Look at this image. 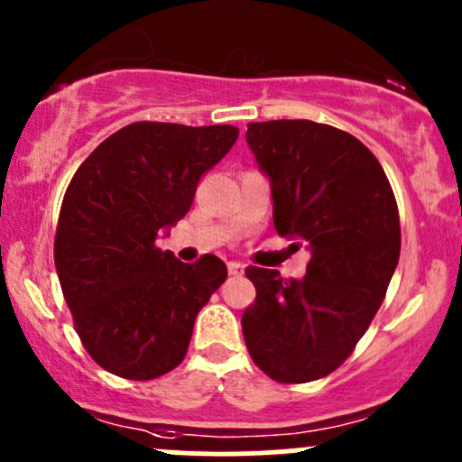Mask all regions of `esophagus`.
<instances>
[{"instance_id":"esophagus-1","label":"esophagus","mask_w":462,"mask_h":462,"mask_svg":"<svg viewBox=\"0 0 462 462\" xmlns=\"http://www.w3.org/2000/svg\"><path fill=\"white\" fill-rule=\"evenodd\" d=\"M244 270H245V265L244 263H239V261H227V273L230 274H244Z\"/></svg>"}]
</instances>
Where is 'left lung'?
Listing matches in <instances>:
<instances>
[{
    "label": "left lung",
    "mask_w": 462,
    "mask_h": 462,
    "mask_svg": "<svg viewBox=\"0 0 462 462\" xmlns=\"http://www.w3.org/2000/svg\"><path fill=\"white\" fill-rule=\"evenodd\" d=\"M245 141L270 179L274 230L310 253L304 279L248 265L257 300L241 318L245 346L282 384L319 380L351 356L393 277V189L374 153L330 125L250 123Z\"/></svg>",
    "instance_id": "left-lung-1"
}]
</instances>
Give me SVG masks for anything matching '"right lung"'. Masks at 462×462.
<instances>
[{
    "instance_id": "add662e5",
    "label": "right lung",
    "mask_w": 462,
    "mask_h": 462,
    "mask_svg": "<svg viewBox=\"0 0 462 462\" xmlns=\"http://www.w3.org/2000/svg\"><path fill=\"white\" fill-rule=\"evenodd\" d=\"M232 125L134 123L78 167L55 232V270L88 356L125 380H153L188 353L194 321L227 268L183 263L158 235L188 214L208 170L232 149Z\"/></svg>"
}]
</instances>
